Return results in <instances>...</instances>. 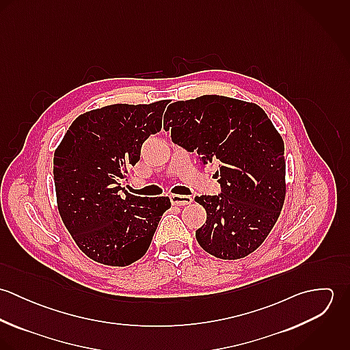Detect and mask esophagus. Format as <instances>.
<instances>
[{"instance_id": "esophagus-1", "label": "esophagus", "mask_w": 350, "mask_h": 350, "mask_svg": "<svg viewBox=\"0 0 350 350\" xmlns=\"http://www.w3.org/2000/svg\"><path fill=\"white\" fill-rule=\"evenodd\" d=\"M193 202L191 197L187 196H171V203L174 206H186Z\"/></svg>"}]
</instances>
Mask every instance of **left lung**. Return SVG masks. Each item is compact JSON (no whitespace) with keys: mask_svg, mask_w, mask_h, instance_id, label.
<instances>
[{"mask_svg":"<svg viewBox=\"0 0 350 350\" xmlns=\"http://www.w3.org/2000/svg\"><path fill=\"white\" fill-rule=\"evenodd\" d=\"M164 114L172 142L217 163L221 194L200 196L206 222L196 232L202 250L237 260L257 250L276 224L286 198L284 143L256 103L224 96L178 100Z\"/></svg>","mask_w":350,"mask_h":350,"instance_id":"obj_1","label":"left lung"}]
</instances>
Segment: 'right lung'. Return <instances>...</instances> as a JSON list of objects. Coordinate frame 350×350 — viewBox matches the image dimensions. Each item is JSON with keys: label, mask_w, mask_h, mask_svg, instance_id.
<instances>
[{"label": "right lung", "mask_w": 350, "mask_h": 350, "mask_svg": "<svg viewBox=\"0 0 350 350\" xmlns=\"http://www.w3.org/2000/svg\"><path fill=\"white\" fill-rule=\"evenodd\" d=\"M168 100L116 103L81 114L53 153L57 210L78 248L92 260L125 267L142 258L168 197L143 198L121 187L142 146L161 129Z\"/></svg>", "instance_id": "obj_1"}]
</instances>
